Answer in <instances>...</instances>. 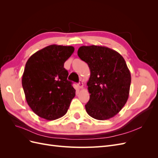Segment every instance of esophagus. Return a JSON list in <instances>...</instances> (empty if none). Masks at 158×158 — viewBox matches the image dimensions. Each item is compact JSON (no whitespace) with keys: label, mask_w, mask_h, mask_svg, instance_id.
Instances as JSON below:
<instances>
[{"label":"esophagus","mask_w":158,"mask_h":158,"mask_svg":"<svg viewBox=\"0 0 158 158\" xmlns=\"http://www.w3.org/2000/svg\"><path fill=\"white\" fill-rule=\"evenodd\" d=\"M78 87L80 88H83V86H84V84H83V81H82V80H80V81H79V83H78Z\"/></svg>","instance_id":"obj_1"}]
</instances>
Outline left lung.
<instances>
[{
	"mask_svg": "<svg viewBox=\"0 0 158 158\" xmlns=\"http://www.w3.org/2000/svg\"><path fill=\"white\" fill-rule=\"evenodd\" d=\"M78 55L90 70L86 112L98 120L112 118L122 109L129 95L131 76L125 59L114 50L97 45L80 47Z\"/></svg>",
	"mask_w": 158,
	"mask_h": 158,
	"instance_id": "1",
	"label": "left lung"
}]
</instances>
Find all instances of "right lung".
I'll list each match as a JSON object with an SVG mask.
<instances>
[{"label":"right lung","instance_id":"1","mask_svg":"<svg viewBox=\"0 0 158 158\" xmlns=\"http://www.w3.org/2000/svg\"><path fill=\"white\" fill-rule=\"evenodd\" d=\"M74 48L49 45L27 60L22 84L28 106L38 116L55 120L67 112L76 90L64 64Z\"/></svg>","mask_w":158,"mask_h":158}]
</instances>
